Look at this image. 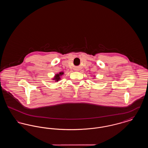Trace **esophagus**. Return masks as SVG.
Returning <instances> with one entry per match:
<instances>
[{
  "label": "esophagus",
  "mask_w": 148,
  "mask_h": 148,
  "mask_svg": "<svg viewBox=\"0 0 148 148\" xmlns=\"http://www.w3.org/2000/svg\"><path fill=\"white\" fill-rule=\"evenodd\" d=\"M75 71H78V70H79V69H78V68H75Z\"/></svg>",
  "instance_id": "obj_1"
}]
</instances>
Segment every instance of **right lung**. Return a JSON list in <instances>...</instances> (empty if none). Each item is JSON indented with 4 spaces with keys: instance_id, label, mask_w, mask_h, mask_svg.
Wrapping results in <instances>:
<instances>
[{
    "instance_id": "right-lung-1",
    "label": "right lung",
    "mask_w": 148,
    "mask_h": 148,
    "mask_svg": "<svg viewBox=\"0 0 148 148\" xmlns=\"http://www.w3.org/2000/svg\"><path fill=\"white\" fill-rule=\"evenodd\" d=\"M64 72L62 71V72H60L59 74H56L55 75V77L53 78V80H54L56 82H58L59 80H60L61 79H60V77L63 75Z\"/></svg>"
}]
</instances>
